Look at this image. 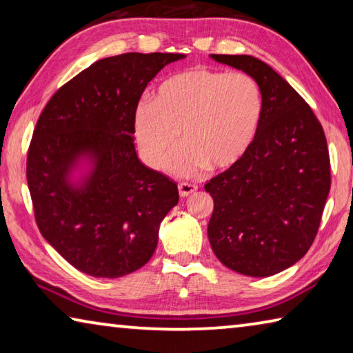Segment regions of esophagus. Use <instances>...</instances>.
I'll use <instances>...</instances> for the list:
<instances>
[{"instance_id": "1", "label": "esophagus", "mask_w": 353, "mask_h": 353, "mask_svg": "<svg viewBox=\"0 0 353 353\" xmlns=\"http://www.w3.org/2000/svg\"><path fill=\"white\" fill-rule=\"evenodd\" d=\"M198 190L194 183H187V182H182L179 183V194L182 196V198H187L191 193H194V191Z\"/></svg>"}]
</instances>
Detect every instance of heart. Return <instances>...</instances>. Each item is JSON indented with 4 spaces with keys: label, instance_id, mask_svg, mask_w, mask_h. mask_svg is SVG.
Listing matches in <instances>:
<instances>
[{
    "label": "heart",
    "instance_id": "heart-1",
    "mask_svg": "<svg viewBox=\"0 0 353 353\" xmlns=\"http://www.w3.org/2000/svg\"><path fill=\"white\" fill-rule=\"evenodd\" d=\"M265 115L260 83L244 73L191 68L160 83L154 101L134 112V132L151 166L171 154L181 132L185 146L170 162L174 174L190 176L204 166L230 170L252 149Z\"/></svg>",
    "mask_w": 353,
    "mask_h": 353
}]
</instances>
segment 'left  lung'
Here are the masks:
<instances>
[{"mask_svg": "<svg viewBox=\"0 0 353 353\" xmlns=\"http://www.w3.org/2000/svg\"><path fill=\"white\" fill-rule=\"evenodd\" d=\"M260 83L265 115L240 163L205 183L213 198L208 241L229 270L268 277L302 259L318 234L330 191L321 123L294 88L256 57L210 54Z\"/></svg>", "mask_w": 353, "mask_h": 353, "instance_id": "left-lung-1", "label": "left lung"}]
</instances>
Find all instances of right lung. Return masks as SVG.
<instances>
[{
	"mask_svg": "<svg viewBox=\"0 0 353 353\" xmlns=\"http://www.w3.org/2000/svg\"><path fill=\"white\" fill-rule=\"evenodd\" d=\"M185 54L105 57L59 88L41 112L26 177L45 240L83 274L117 279L140 270L177 185L140 162L134 112L160 70Z\"/></svg>",
	"mask_w": 353,
	"mask_h": 353,
	"instance_id": "1",
	"label": "right lung"
}]
</instances>
